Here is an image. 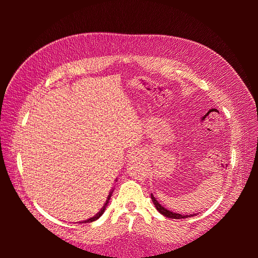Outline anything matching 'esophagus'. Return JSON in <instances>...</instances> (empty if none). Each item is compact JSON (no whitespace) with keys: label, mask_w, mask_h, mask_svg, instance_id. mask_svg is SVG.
I'll list each match as a JSON object with an SVG mask.
<instances>
[{"label":"esophagus","mask_w":258,"mask_h":258,"mask_svg":"<svg viewBox=\"0 0 258 258\" xmlns=\"http://www.w3.org/2000/svg\"><path fill=\"white\" fill-rule=\"evenodd\" d=\"M142 155H143V152H142V151H136V152L132 153V157L138 158V157H141Z\"/></svg>","instance_id":"1"}]
</instances>
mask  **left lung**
Listing matches in <instances>:
<instances>
[{
	"label": "left lung",
	"instance_id": "left-lung-1",
	"mask_svg": "<svg viewBox=\"0 0 258 258\" xmlns=\"http://www.w3.org/2000/svg\"><path fill=\"white\" fill-rule=\"evenodd\" d=\"M151 198H152V201L154 202V205L156 207V209L158 210V212L160 214H162L163 216L166 217H169V218H175V220H181V218H186V217H191V216H195L196 214H189V215H182V214H178V213H173L171 212L170 210H167L165 207H162L159 202L155 199V197L153 196V195H151Z\"/></svg>",
	"mask_w": 258,
	"mask_h": 258
}]
</instances>
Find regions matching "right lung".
<instances>
[{
	"label": "right lung",
	"instance_id": "right-lung-1",
	"mask_svg": "<svg viewBox=\"0 0 258 258\" xmlns=\"http://www.w3.org/2000/svg\"><path fill=\"white\" fill-rule=\"evenodd\" d=\"M112 194H113V190H111V191H110V194H108V196H107V199H106V201H105L104 206L102 207V209H101L95 216L91 217V218H89V220H87V221H84V222H82V223H91V222H95L96 220H98V218H99L101 215H102V214H103V212L105 211V209H106V207H107V204H108V201H110V199H111Z\"/></svg>",
	"mask_w": 258,
	"mask_h": 258
}]
</instances>
